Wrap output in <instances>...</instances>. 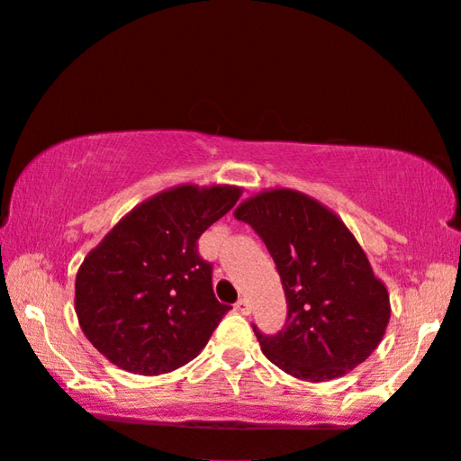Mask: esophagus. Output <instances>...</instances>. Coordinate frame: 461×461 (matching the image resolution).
I'll use <instances>...</instances> for the list:
<instances>
[{
	"instance_id": "34e87169",
	"label": "esophagus",
	"mask_w": 461,
	"mask_h": 461,
	"mask_svg": "<svg viewBox=\"0 0 461 461\" xmlns=\"http://www.w3.org/2000/svg\"><path fill=\"white\" fill-rule=\"evenodd\" d=\"M236 312H240V314H244V316H249V314H250V308H249V302H247V299H238V303H236Z\"/></svg>"
}]
</instances>
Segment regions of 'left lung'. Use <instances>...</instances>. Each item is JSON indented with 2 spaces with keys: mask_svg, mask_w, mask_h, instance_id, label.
Returning a JSON list of instances; mask_svg holds the SVG:
<instances>
[{
  "mask_svg": "<svg viewBox=\"0 0 461 461\" xmlns=\"http://www.w3.org/2000/svg\"><path fill=\"white\" fill-rule=\"evenodd\" d=\"M234 217L266 242L286 294L278 335L253 327L267 360L316 384L365 363L385 335L390 294L348 225L322 202L288 187L250 195Z\"/></svg>",
  "mask_w": 461,
  "mask_h": 461,
  "instance_id": "1",
  "label": "left lung"
}]
</instances>
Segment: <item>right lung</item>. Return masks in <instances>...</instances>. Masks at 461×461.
I'll use <instances>...</instances> for the list:
<instances>
[{
  "mask_svg": "<svg viewBox=\"0 0 461 461\" xmlns=\"http://www.w3.org/2000/svg\"><path fill=\"white\" fill-rule=\"evenodd\" d=\"M242 195L236 185L164 189L107 231L76 276V314L88 341L134 375L194 360L227 312L198 238Z\"/></svg>",
  "mask_w": 461,
  "mask_h": 461,
  "instance_id": "1",
  "label": "right lung"
}]
</instances>
